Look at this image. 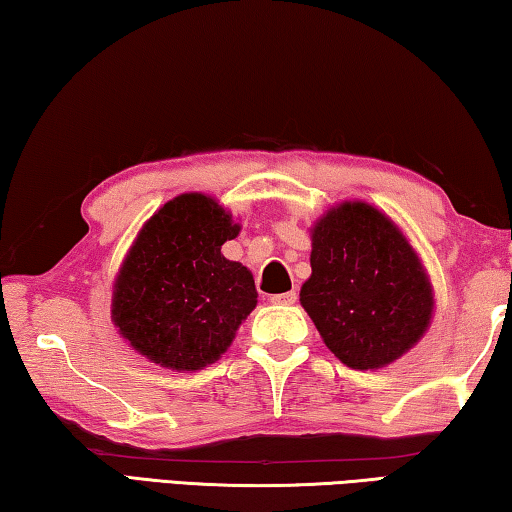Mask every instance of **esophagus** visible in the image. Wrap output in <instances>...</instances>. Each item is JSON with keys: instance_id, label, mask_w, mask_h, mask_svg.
Masks as SVG:
<instances>
[{"instance_id": "obj_1", "label": "esophagus", "mask_w": 512, "mask_h": 512, "mask_svg": "<svg viewBox=\"0 0 512 512\" xmlns=\"http://www.w3.org/2000/svg\"><path fill=\"white\" fill-rule=\"evenodd\" d=\"M273 305H296L298 302V293L296 291H287V293H275L271 296Z\"/></svg>"}]
</instances>
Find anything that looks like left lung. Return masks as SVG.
Returning a JSON list of instances; mask_svg holds the SVG:
<instances>
[{"label": "left lung", "instance_id": "1", "mask_svg": "<svg viewBox=\"0 0 512 512\" xmlns=\"http://www.w3.org/2000/svg\"><path fill=\"white\" fill-rule=\"evenodd\" d=\"M300 302L345 366L381 368L429 327L433 296L418 255L366 203L332 207L311 230V277Z\"/></svg>", "mask_w": 512, "mask_h": 512}]
</instances>
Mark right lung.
I'll use <instances>...</instances> for the list:
<instances>
[{
	"instance_id": "1",
	"label": "right lung",
	"mask_w": 512,
	"mask_h": 512,
	"mask_svg": "<svg viewBox=\"0 0 512 512\" xmlns=\"http://www.w3.org/2000/svg\"><path fill=\"white\" fill-rule=\"evenodd\" d=\"M239 225L210 196L183 194L155 212L121 266L112 320L151 361L198 370L228 350L257 305L246 266L221 255Z\"/></svg>"
}]
</instances>
